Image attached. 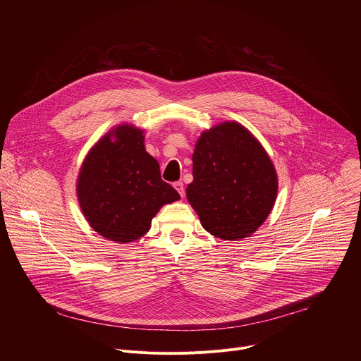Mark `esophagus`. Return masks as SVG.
I'll return each instance as SVG.
<instances>
[{
    "mask_svg": "<svg viewBox=\"0 0 361 361\" xmlns=\"http://www.w3.org/2000/svg\"><path fill=\"white\" fill-rule=\"evenodd\" d=\"M174 188L178 191V194H180L181 197H184V184H183L181 181L174 183Z\"/></svg>",
    "mask_w": 361,
    "mask_h": 361,
    "instance_id": "esophagus-1",
    "label": "esophagus"
}]
</instances>
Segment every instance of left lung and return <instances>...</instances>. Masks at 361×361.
Returning <instances> with one entry per match:
<instances>
[{"instance_id":"8db88e82","label":"left lung","mask_w":361,"mask_h":361,"mask_svg":"<svg viewBox=\"0 0 361 361\" xmlns=\"http://www.w3.org/2000/svg\"><path fill=\"white\" fill-rule=\"evenodd\" d=\"M185 194L201 226L224 241L250 237L270 216L279 178L267 151L244 126L224 121L201 133Z\"/></svg>"}]
</instances>
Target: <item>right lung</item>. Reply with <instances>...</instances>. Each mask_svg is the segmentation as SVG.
Instances as JSON below:
<instances>
[{
    "instance_id": "obj_1",
    "label": "right lung",
    "mask_w": 361,
    "mask_h": 361,
    "mask_svg": "<svg viewBox=\"0 0 361 361\" xmlns=\"http://www.w3.org/2000/svg\"><path fill=\"white\" fill-rule=\"evenodd\" d=\"M77 198L94 231L126 244L147 234L163 205L180 194L161 180L159 161L145 151L144 130L124 123L88 151L77 177Z\"/></svg>"
}]
</instances>
